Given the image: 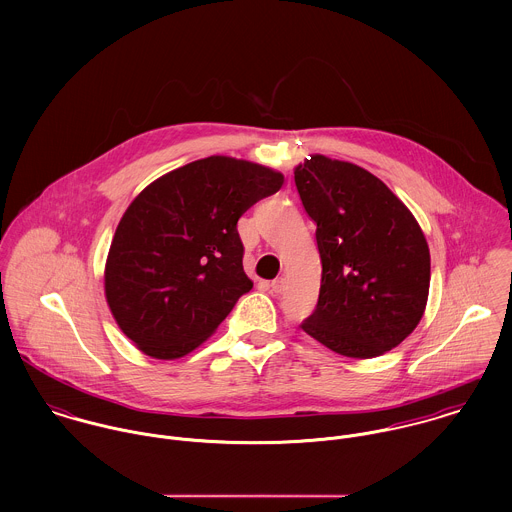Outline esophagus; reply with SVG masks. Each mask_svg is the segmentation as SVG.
<instances>
[{
	"mask_svg": "<svg viewBox=\"0 0 512 512\" xmlns=\"http://www.w3.org/2000/svg\"><path fill=\"white\" fill-rule=\"evenodd\" d=\"M284 290H286V280H284V278H276V280L272 282V292L284 293Z\"/></svg>",
	"mask_w": 512,
	"mask_h": 512,
	"instance_id": "esophagus-1",
	"label": "esophagus"
}]
</instances>
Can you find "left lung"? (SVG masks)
I'll return each mask as SVG.
<instances>
[{
	"instance_id": "1",
	"label": "left lung",
	"mask_w": 512,
	"mask_h": 512,
	"mask_svg": "<svg viewBox=\"0 0 512 512\" xmlns=\"http://www.w3.org/2000/svg\"><path fill=\"white\" fill-rule=\"evenodd\" d=\"M317 224L321 288L301 329L327 349L372 359L420 323L430 292V248L406 205L363 167L313 155L293 171Z\"/></svg>"
}]
</instances>
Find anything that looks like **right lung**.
Segmentation results:
<instances>
[{
  "instance_id": "obj_1",
  "label": "right lung",
  "mask_w": 512,
  "mask_h": 512,
  "mask_svg": "<svg viewBox=\"0 0 512 512\" xmlns=\"http://www.w3.org/2000/svg\"><path fill=\"white\" fill-rule=\"evenodd\" d=\"M284 185L258 163L213 155L146 187L120 220L106 299L120 329L155 359L197 349L252 290L238 219Z\"/></svg>"
}]
</instances>
